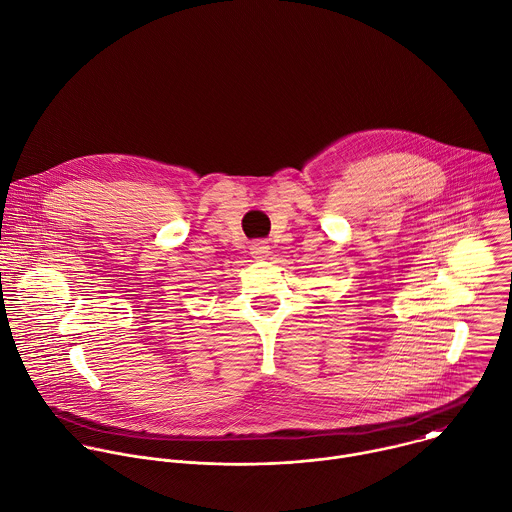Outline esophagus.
<instances>
[{"mask_svg": "<svg viewBox=\"0 0 512 512\" xmlns=\"http://www.w3.org/2000/svg\"><path fill=\"white\" fill-rule=\"evenodd\" d=\"M269 253H271V251H269L267 241H253V243H251V255H253L255 259H267Z\"/></svg>", "mask_w": 512, "mask_h": 512, "instance_id": "1", "label": "esophagus"}]
</instances>
